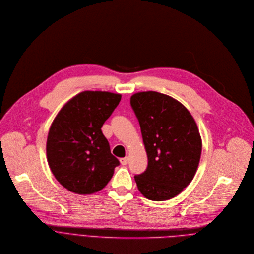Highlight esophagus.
I'll use <instances>...</instances> for the list:
<instances>
[{
	"label": "esophagus",
	"instance_id": "esophagus-1",
	"mask_svg": "<svg viewBox=\"0 0 254 254\" xmlns=\"http://www.w3.org/2000/svg\"><path fill=\"white\" fill-rule=\"evenodd\" d=\"M128 160H129V158H128V157L121 158V159H120V163H121L122 165H126V164L128 163Z\"/></svg>",
	"mask_w": 254,
	"mask_h": 254
}]
</instances>
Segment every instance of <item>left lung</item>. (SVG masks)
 Listing matches in <instances>:
<instances>
[{
	"instance_id": "obj_1",
	"label": "left lung",
	"mask_w": 254,
	"mask_h": 254,
	"mask_svg": "<svg viewBox=\"0 0 254 254\" xmlns=\"http://www.w3.org/2000/svg\"><path fill=\"white\" fill-rule=\"evenodd\" d=\"M138 118L148 166L135 175L141 194L164 201L181 193L197 171L202 140L197 124L178 100L155 91L131 96Z\"/></svg>"
}]
</instances>
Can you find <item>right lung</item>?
I'll return each instance as SVG.
<instances>
[{"instance_id":"right-lung-1","label":"right lung","mask_w":254,"mask_h":254,"mask_svg":"<svg viewBox=\"0 0 254 254\" xmlns=\"http://www.w3.org/2000/svg\"><path fill=\"white\" fill-rule=\"evenodd\" d=\"M121 94L83 91L61 108L51 124L47 160L55 178L69 191L87 195L103 189L119 165L102 133Z\"/></svg>"}]
</instances>
